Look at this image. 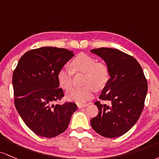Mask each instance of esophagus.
I'll return each mask as SVG.
<instances>
[{
	"mask_svg": "<svg viewBox=\"0 0 159 159\" xmlns=\"http://www.w3.org/2000/svg\"><path fill=\"white\" fill-rule=\"evenodd\" d=\"M88 106V103H85V104H78L77 107L79 109H82L83 107H85Z\"/></svg>",
	"mask_w": 159,
	"mask_h": 159,
	"instance_id": "esophagus-1",
	"label": "esophagus"
}]
</instances>
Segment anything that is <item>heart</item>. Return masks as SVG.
Here are the masks:
<instances>
[{
	"label": "heart",
	"mask_w": 159,
	"mask_h": 159,
	"mask_svg": "<svg viewBox=\"0 0 159 159\" xmlns=\"http://www.w3.org/2000/svg\"><path fill=\"white\" fill-rule=\"evenodd\" d=\"M71 67L74 71L85 73L84 84L82 88H74L67 92L66 97L70 101L84 103L93 98L94 89H103L110 79V73L106 65L98 63L95 58L85 53L76 56L71 61ZM73 71L67 67L58 70L57 78L61 86L65 90L72 86Z\"/></svg>",
	"instance_id": "b5f03b06"
}]
</instances>
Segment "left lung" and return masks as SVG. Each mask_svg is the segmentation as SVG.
I'll return each instance as SVG.
<instances>
[{"mask_svg":"<svg viewBox=\"0 0 159 159\" xmlns=\"http://www.w3.org/2000/svg\"><path fill=\"white\" fill-rule=\"evenodd\" d=\"M91 52L101 57L107 67L110 78L99 98L111 103H94L99 112L92 119L91 125L103 137H120L134 125L141 115L147 93V79L138 61L119 49L99 48Z\"/></svg>","mask_w":159,"mask_h":159,"instance_id":"8db88e82","label":"left lung"}]
</instances>
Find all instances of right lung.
<instances>
[{"label": "right lung", "instance_id": "right-lung-1", "mask_svg": "<svg viewBox=\"0 0 159 159\" xmlns=\"http://www.w3.org/2000/svg\"><path fill=\"white\" fill-rule=\"evenodd\" d=\"M74 57V52L41 47L25 53L12 74L15 106L21 118L39 136L54 137L68 127L74 103L56 104L64 97L59 88L58 70Z\"/></svg>", "mask_w": 159, "mask_h": 159}]
</instances>
